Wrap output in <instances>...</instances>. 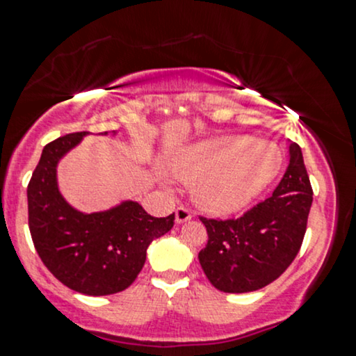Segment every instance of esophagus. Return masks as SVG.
Wrapping results in <instances>:
<instances>
[{
  "label": "esophagus",
  "instance_id": "obj_1",
  "mask_svg": "<svg viewBox=\"0 0 356 356\" xmlns=\"http://www.w3.org/2000/svg\"><path fill=\"white\" fill-rule=\"evenodd\" d=\"M191 219H192V213L189 209L179 207L177 211H175V224H184V222H187Z\"/></svg>",
  "mask_w": 356,
  "mask_h": 356
}]
</instances>
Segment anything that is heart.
Listing matches in <instances>:
<instances>
[{"mask_svg":"<svg viewBox=\"0 0 356 356\" xmlns=\"http://www.w3.org/2000/svg\"><path fill=\"white\" fill-rule=\"evenodd\" d=\"M282 156L273 144L248 136H222L175 152L169 169L194 182L192 197L212 216H232L248 207L277 177Z\"/></svg>","mask_w":356,"mask_h":356,"instance_id":"obj_1","label":"heart"}]
</instances>
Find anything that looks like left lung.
<instances>
[{
    "mask_svg": "<svg viewBox=\"0 0 356 356\" xmlns=\"http://www.w3.org/2000/svg\"><path fill=\"white\" fill-rule=\"evenodd\" d=\"M312 194L302 149L290 140L289 167L272 197L237 220L202 219L209 241L199 262L209 282L220 292L245 293L280 277L300 250Z\"/></svg>",
    "mask_w": 356,
    "mask_h": 356,
    "instance_id": "left-lung-1",
    "label": "left lung"
}]
</instances>
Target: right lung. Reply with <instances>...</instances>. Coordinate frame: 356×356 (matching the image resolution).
Listing matches in <instances>:
<instances>
[{
    "label": "right lung",
    "instance_id": "obj_1",
    "mask_svg": "<svg viewBox=\"0 0 356 356\" xmlns=\"http://www.w3.org/2000/svg\"><path fill=\"white\" fill-rule=\"evenodd\" d=\"M86 136L66 134L42 149L28 186L29 230L42 264L61 284L101 297L136 280L151 242L172 229L174 213L157 219L131 199L91 213L72 207L59 191L58 165Z\"/></svg>",
    "mask_w": 356,
    "mask_h": 356
}]
</instances>
